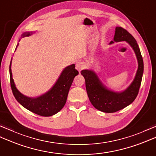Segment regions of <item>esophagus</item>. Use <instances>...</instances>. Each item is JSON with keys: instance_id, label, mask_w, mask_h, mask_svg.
Segmentation results:
<instances>
[{"instance_id": "1", "label": "esophagus", "mask_w": 156, "mask_h": 156, "mask_svg": "<svg viewBox=\"0 0 156 156\" xmlns=\"http://www.w3.org/2000/svg\"><path fill=\"white\" fill-rule=\"evenodd\" d=\"M84 68H85V64L83 62L78 61L76 63V69H77L78 71L80 72Z\"/></svg>"}]
</instances>
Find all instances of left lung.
Wrapping results in <instances>:
<instances>
[{
    "instance_id": "obj_1",
    "label": "left lung",
    "mask_w": 156,
    "mask_h": 156,
    "mask_svg": "<svg viewBox=\"0 0 156 156\" xmlns=\"http://www.w3.org/2000/svg\"><path fill=\"white\" fill-rule=\"evenodd\" d=\"M125 41L133 48L138 62V68L134 80L131 84L122 92H115L103 84L94 70L83 69L81 74L84 76L86 88L92 105L98 110L104 112H115L131 104L138 94L144 73V61L140 48L135 38L125 29L116 27L113 41L115 42Z\"/></svg>"
}]
</instances>
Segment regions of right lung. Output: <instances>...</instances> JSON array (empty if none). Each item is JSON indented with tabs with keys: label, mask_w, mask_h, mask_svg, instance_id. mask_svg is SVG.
<instances>
[{
	"label": "right lung",
	"mask_w": 156,
	"mask_h": 156,
	"mask_svg": "<svg viewBox=\"0 0 156 156\" xmlns=\"http://www.w3.org/2000/svg\"><path fill=\"white\" fill-rule=\"evenodd\" d=\"M33 34L34 32H25L22 34L21 38ZM18 45L19 44L16 49ZM11 62L12 59L9 66L11 89L16 100L23 107L38 115L49 117L57 113L64 107L72 82L75 76L78 74V72L75 69V64L68 66L63 69L57 81L48 92L39 97L32 98L23 95L16 88L14 80L12 79Z\"/></svg>",
	"instance_id": "right-lung-1"
}]
</instances>
